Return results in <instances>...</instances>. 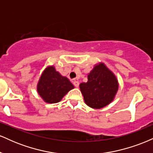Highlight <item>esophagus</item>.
Here are the masks:
<instances>
[{"instance_id":"34e87169","label":"esophagus","mask_w":153,"mask_h":153,"mask_svg":"<svg viewBox=\"0 0 153 153\" xmlns=\"http://www.w3.org/2000/svg\"><path fill=\"white\" fill-rule=\"evenodd\" d=\"M73 85H74L76 88H78L79 86V82L77 81V80H74V81H73Z\"/></svg>"}]
</instances>
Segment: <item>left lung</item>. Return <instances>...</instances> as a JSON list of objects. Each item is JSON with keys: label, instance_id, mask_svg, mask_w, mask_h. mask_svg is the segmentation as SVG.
<instances>
[{"label": "left lung", "instance_id": "obj_1", "mask_svg": "<svg viewBox=\"0 0 153 153\" xmlns=\"http://www.w3.org/2000/svg\"><path fill=\"white\" fill-rule=\"evenodd\" d=\"M118 88L114 74L103 63L96 65L88 75V82L80 84L85 103L93 108H101L109 104Z\"/></svg>", "mask_w": 153, "mask_h": 153}]
</instances>
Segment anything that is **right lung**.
I'll return each mask as SVG.
<instances>
[{"label": "right lung", "instance_id": "add662e5", "mask_svg": "<svg viewBox=\"0 0 153 153\" xmlns=\"http://www.w3.org/2000/svg\"><path fill=\"white\" fill-rule=\"evenodd\" d=\"M74 88L69 79L55 71L54 66L43 71L37 84V92L45 102L55 103L62 100L67 93Z\"/></svg>", "mask_w": 153, "mask_h": 153}]
</instances>
